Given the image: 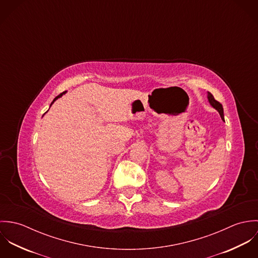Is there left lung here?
<instances>
[{
  "instance_id": "8db88e82",
  "label": "left lung",
  "mask_w": 258,
  "mask_h": 258,
  "mask_svg": "<svg viewBox=\"0 0 258 258\" xmlns=\"http://www.w3.org/2000/svg\"><path fill=\"white\" fill-rule=\"evenodd\" d=\"M208 98H209V101H210L211 105H212L214 108H216L217 110L219 111V113H220V115H221V119L224 121V118H223V108H222V105H221V103H220L219 101H217V100L215 99L214 95H213L211 92H209V93H208Z\"/></svg>"
}]
</instances>
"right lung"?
<instances>
[{"mask_svg":"<svg viewBox=\"0 0 258 258\" xmlns=\"http://www.w3.org/2000/svg\"><path fill=\"white\" fill-rule=\"evenodd\" d=\"M64 92H66V91H64ZM64 92H62V93H60V94H59V95H57V96H56V97H55V98H54V99H53V101H52V102H51V104H52V103H53V102H54V101H55V100H56V99H57V98H59V97H60V96H61V95H62V94H63V93H64ZM51 104H50V105H51Z\"/></svg>","mask_w":258,"mask_h":258,"instance_id":"right-lung-1","label":"right lung"}]
</instances>
